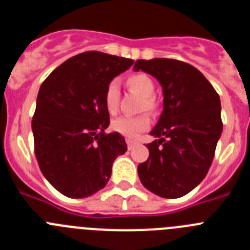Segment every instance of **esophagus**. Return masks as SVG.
<instances>
[{"label": "esophagus", "instance_id": "1", "mask_svg": "<svg viewBox=\"0 0 250 250\" xmlns=\"http://www.w3.org/2000/svg\"><path fill=\"white\" fill-rule=\"evenodd\" d=\"M126 144H127V147H129V149H132V147L135 146V141L134 140H131V139H126Z\"/></svg>", "mask_w": 250, "mask_h": 250}]
</instances>
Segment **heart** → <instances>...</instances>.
Returning <instances> with one entry per match:
<instances>
[{"label": "heart", "instance_id": "b5f03b06", "mask_svg": "<svg viewBox=\"0 0 250 250\" xmlns=\"http://www.w3.org/2000/svg\"><path fill=\"white\" fill-rule=\"evenodd\" d=\"M127 85L132 91L138 92L143 96L141 109L146 111H154L156 107L155 99V83L151 77L146 74H134L127 77ZM104 103L106 109L110 114H115L119 110L120 103V85L118 80H111L105 87L104 91ZM114 131L119 132L126 138H138L141 132L146 131L150 127V118L146 114H141L138 116H121L115 119L111 123Z\"/></svg>", "mask_w": 250, "mask_h": 250}]
</instances>
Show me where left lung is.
I'll list each match as a JSON object with an SVG mask.
<instances>
[{"label":"left lung","instance_id":"obj_1","mask_svg":"<svg viewBox=\"0 0 250 250\" xmlns=\"http://www.w3.org/2000/svg\"><path fill=\"white\" fill-rule=\"evenodd\" d=\"M134 70L156 77L164 92V110L151 131L158 139L138 167L140 182L161 198L184 196L213 163L223 130L219 95L198 68L179 60H138Z\"/></svg>","mask_w":250,"mask_h":250}]
</instances>
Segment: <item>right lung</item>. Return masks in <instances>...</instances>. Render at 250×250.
Listing matches in <instances>:
<instances>
[{
  "label": "right lung",
  "mask_w": 250,
  "mask_h": 250,
  "mask_svg": "<svg viewBox=\"0 0 250 250\" xmlns=\"http://www.w3.org/2000/svg\"><path fill=\"white\" fill-rule=\"evenodd\" d=\"M132 63L86 51L55 68L40 87L32 118L35 155L48 183L67 198H86L105 188L112 163L127 150L119 132H105L110 116L104 91Z\"/></svg>",
  "instance_id": "right-lung-1"
}]
</instances>
